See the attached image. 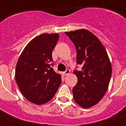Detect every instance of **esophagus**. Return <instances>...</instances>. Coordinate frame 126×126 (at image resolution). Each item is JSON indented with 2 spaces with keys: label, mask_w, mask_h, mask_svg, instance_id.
Returning a JSON list of instances; mask_svg holds the SVG:
<instances>
[{
  "label": "esophagus",
  "mask_w": 126,
  "mask_h": 126,
  "mask_svg": "<svg viewBox=\"0 0 126 126\" xmlns=\"http://www.w3.org/2000/svg\"><path fill=\"white\" fill-rule=\"evenodd\" d=\"M70 73H71V71H70V70L69 69H67V70H66V71H65V72H63V75H68L70 74Z\"/></svg>",
  "instance_id": "1"
}]
</instances>
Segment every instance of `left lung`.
Returning a JSON list of instances; mask_svg holds the SVG:
<instances>
[{
  "label": "left lung",
  "instance_id": "obj_1",
  "mask_svg": "<svg viewBox=\"0 0 126 126\" xmlns=\"http://www.w3.org/2000/svg\"><path fill=\"white\" fill-rule=\"evenodd\" d=\"M77 49V65L82 71H75L78 82L73 88L75 102L82 108L95 105L105 95L112 75L107 52L98 38L86 29L65 32Z\"/></svg>",
  "mask_w": 126,
  "mask_h": 126
}]
</instances>
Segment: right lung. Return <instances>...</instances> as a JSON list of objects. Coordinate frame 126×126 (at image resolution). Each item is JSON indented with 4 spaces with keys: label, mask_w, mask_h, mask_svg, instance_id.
I'll return each instance as SVG.
<instances>
[{
    "label": "right lung",
    "mask_w": 126,
    "mask_h": 126,
    "mask_svg": "<svg viewBox=\"0 0 126 126\" xmlns=\"http://www.w3.org/2000/svg\"><path fill=\"white\" fill-rule=\"evenodd\" d=\"M59 34L38 35L29 42L17 62L15 78L23 95L32 103L42 105L53 97L61 83L53 71L52 51Z\"/></svg>",
    "instance_id": "right-lung-1"
}]
</instances>
